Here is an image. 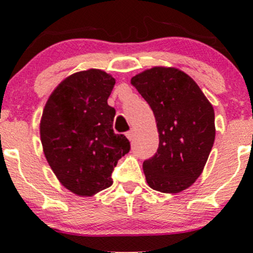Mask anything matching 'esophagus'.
Instances as JSON below:
<instances>
[{
  "instance_id": "34e87169",
  "label": "esophagus",
  "mask_w": 253,
  "mask_h": 253,
  "mask_svg": "<svg viewBox=\"0 0 253 253\" xmlns=\"http://www.w3.org/2000/svg\"><path fill=\"white\" fill-rule=\"evenodd\" d=\"M126 136H127V138H128L129 141H132L133 139H134V136H135V130L134 129L128 130V132L126 133Z\"/></svg>"
}]
</instances>
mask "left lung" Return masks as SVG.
<instances>
[{
	"label": "left lung",
	"mask_w": 253,
	"mask_h": 253,
	"mask_svg": "<svg viewBox=\"0 0 253 253\" xmlns=\"http://www.w3.org/2000/svg\"><path fill=\"white\" fill-rule=\"evenodd\" d=\"M130 83L150 104L159 133L156 155L143 163L147 184L167 194L194 184L207 163L214 139V109L189 75L153 66Z\"/></svg>",
	"instance_id": "left-lung-1"
}]
</instances>
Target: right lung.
I'll return each instance as SVG.
<instances>
[{
  "label": "right lung",
  "instance_id": "1",
  "mask_svg": "<svg viewBox=\"0 0 253 253\" xmlns=\"http://www.w3.org/2000/svg\"><path fill=\"white\" fill-rule=\"evenodd\" d=\"M115 80L100 69L78 71L52 91L40 120V140L48 165L75 195L94 196L113 184L112 172L130 149L115 134V109L108 100Z\"/></svg>",
  "mask_w": 253,
  "mask_h": 253
}]
</instances>
